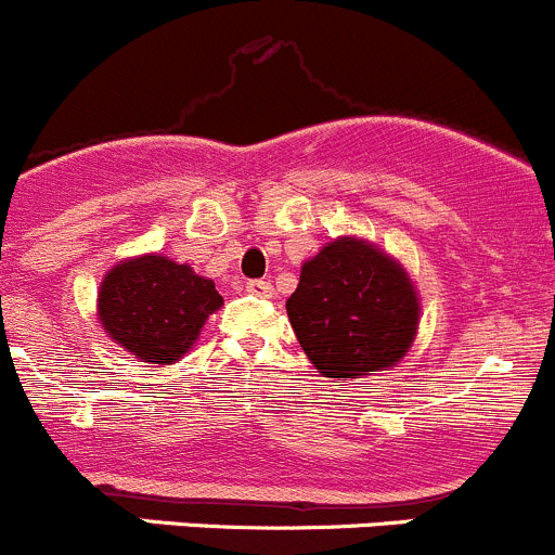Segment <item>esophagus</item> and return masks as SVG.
<instances>
[{"mask_svg":"<svg viewBox=\"0 0 555 555\" xmlns=\"http://www.w3.org/2000/svg\"><path fill=\"white\" fill-rule=\"evenodd\" d=\"M245 291H248L250 296H272V283H267V280H248L245 283Z\"/></svg>","mask_w":555,"mask_h":555,"instance_id":"34e87169","label":"esophagus"}]
</instances>
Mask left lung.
I'll return each mask as SVG.
<instances>
[{
	"label": "left lung",
	"mask_w": 555,
	"mask_h": 555,
	"mask_svg": "<svg viewBox=\"0 0 555 555\" xmlns=\"http://www.w3.org/2000/svg\"><path fill=\"white\" fill-rule=\"evenodd\" d=\"M285 310L310 364L332 380L397 366L421 323L418 291L402 261L353 234L301 264Z\"/></svg>",
	"instance_id": "left-lung-1"
}]
</instances>
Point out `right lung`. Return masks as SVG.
<instances>
[{"label": "right lung", "mask_w": 555, "mask_h": 555, "mask_svg": "<svg viewBox=\"0 0 555 555\" xmlns=\"http://www.w3.org/2000/svg\"><path fill=\"white\" fill-rule=\"evenodd\" d=\"M223 296L216 283L169 256L142 254L118 261L96 291V321L107 337L153 366L178 364Z\"/></svg>", "instance_id": "obj_1"}]
</instances>
